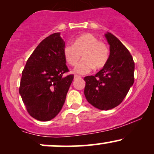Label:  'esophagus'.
<instances>
[{"label":"esophagus","instance_id":"34e87169","mask_svg":"<svg viewBox=\"0 0 154 154\" xmlns=\"http://www.w3.org/2000/svg\"><path fill=\"white\" fill-rule=\"evenodd\" d=\"M75 77V79H77V78H79L80 77H79V76H78V75H75V77Z\"/></svg>","mask_w":154,"mask_h":154}]
</instances>
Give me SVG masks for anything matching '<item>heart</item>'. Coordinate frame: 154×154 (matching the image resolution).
Masks as SVG:
<instances>
[{"mask_svg":"<svg viewBox=\"0 0 154 154\" xmlns=\"http://www.w3.org/2000/svg\"><path fill=\"white\" fill-rule=\"evenodd\" d=\"M66 62L75 66L82 56V60L77 63L74 72L79 75L89 73L93 68L103 67L109 59V48L105 43L98 41L97 37L85 33L77 37L71 44H66L63 49Z\"/></svg>","mask_w":154,"mask_h":154,"instance_id":"b5f03b06","label":"heart"}]
</instances>
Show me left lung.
Returning <instances> with one entry per match:
<instances>
[{
	"label": "left lung",
	"mask_w": 154,
	"mask_h": 154,
	"mask_svg": "<svg viewBox=\"0 0 154 154\" xmlns=\"http://www.w3.org/2000/svg\"><path fill=\"white\" fill-rule=\"evenodd\" d=\"M110 45L107 63L95 76H87L84 93L92 106L109 110L122 102L134 83L135 63L121 41L110 32L105 34Z\"/></svg>",
	"instance_id": "1"
}]
</instances>
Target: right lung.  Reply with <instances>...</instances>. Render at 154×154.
Instances as JSON below:
<instances>
[{
  "label": "right lung",
  "instance_id": "add662e5",
  "mask_svg": "<svg viewBox=\"0 0 154 154\" xmlns=\"http://www.w3.org/2000/svg\"><path fill=\"white\" fill-rule=\"evenodd\" d=\"M65 42L60 32L45 38L26 61L22 72L19 94L28 113L46 122L62 109L74 75L69 72L63 54Z\"/></svg>",
  "mask_w": 154,
  "mask_h": 154
}]
</instances>
